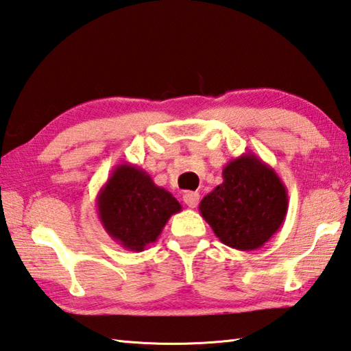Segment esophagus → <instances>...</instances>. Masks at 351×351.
Masks as SVG:
<instances>
[{
	"label": "esophagus",
	"mask_w": 351,
	"mask_h": 351,
	"mask_svg": "<svg viewBox=\"0 0 351 351\" xmlns=\"http://www.w3.org/2000/svg\"><path fill=\"white\" fill-rule=\"evenodd\" d=\"M199 193H196V191H187V193L184 195V202L189 205L190 208H195V207H197V204H199Z\"/></svg>",
	"instance_id": "esophagus-1"
}]
</instances>
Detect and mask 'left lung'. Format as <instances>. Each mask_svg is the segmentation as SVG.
I'll return each instance as SVG.
<instances>
[{
	"label": "left lung",
	"instance_id": "obj_1",
	"mask_svg": "<svg viewBox=\"0 0 351 351\" xmlns=\"http://www.w3.org/2000/svg\"><path fill=\"white\" fill-rule=\"evenodd\" d=\"M222 176L223 182L199 204L201 216L230 248H262L285 222L287 190L283 181L256 154L231 160Z\"/></svg>",
	"mask_w": 351,
	"mask_h": 351
}]
</instances>
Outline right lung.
Masks as SVG:
<instances>
[{"instance_id": "1", "label": "right lung", "mask_w": 351, "mask_h": 351, "mask_svg": "<svg viewBox=\"0 0 351 351\" xmlns=\"http://www.w3.org/2000/svg\"><path fill=\"white\" fill-rule=\"evenodd\" d=\"M95 202L109 237L135 252L156 242L169 219L182 210L173 195L158 187L146 170L128 162L115 166Z\"/></svg>"}]
</instances>
